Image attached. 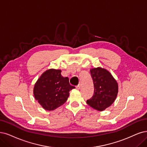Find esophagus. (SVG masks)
<instances>
[{"mask_svg":"<svg viewBox=\"0 0 147 147\" xmlns=\"http://www.w3.org/2000/svg\"><path fill=\"white\" fill-rule=\"evenodd\" d=\"M76 88L78 89V90H79V89L80 88V85L79 84V85H78L77 86H76Z\"/></svg>","mask_w":147,"mask_h":147,"instance_id":"1","label":"esophagus"}]
</instances>
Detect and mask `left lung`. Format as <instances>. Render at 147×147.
<instances>
[{
  "label": "left lung",
  "instance_id": "left-lung-1",
  "mask_svg": "<svg viewBox=\"0 0 147 147\" xmlns=\"http://www.w3.org/2000/svg\"><path fill=\"white\" fill-rule=\"evenodd\" d=\"M94 84V94L86 100V104L97 111H103L115 100L118 92V85L113 76L100 67L90 70Z\"/></svg>",
  "mask_w": 147,
  "mask_h": 147
}]
</instances>
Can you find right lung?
<instances>
[{"mask_svg":"<svg viewBox=\"0 0 147 147\" xmlns=\"http://www.w3.org/2000/svg\"><path fill=\"white\" fill-rule=\"evenodd\" d=\"M75 87L69 83V79L61 75V70L50 69L43 73L34 87L35 99L45 110L51 111L63 105L69 96V92Z\"/></svg>","mask_w":147,"mask_h":147,"instance_id":"obj_1","label":"right lung"}]
</instances>
